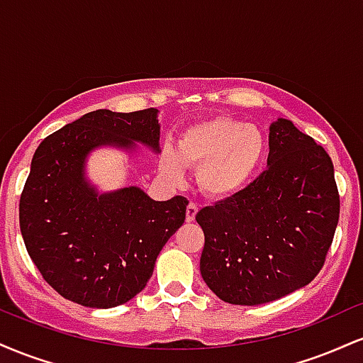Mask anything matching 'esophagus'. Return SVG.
Masks as SVG:
<instances>
[{"label": "esophagus", "mask_w": 363, "mask_h": 363, "mask_svg": "<svg viewBox=\"0 0 363 363\" xmlns=\"http://www.w3.org/2000/svg\"><path fill=\"white\" fill-rule=\"evenodd\" d=\"M198 210H199V206L193 201L187 205V208H186V220H187V222H193V220L196 218V213H198Z\"/></svg>", "instance_id": "1"}]
</instances>
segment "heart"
<instances>
[{"instance_id": "1", "label": "heart", "mask_w": 363, "mask_h": 363, "mask_svg": "<svg viewBox=\"0 0 363 363\" xmlns=\"http://www.w3.org/2000/svg\"><path fill=\"white\" fill-rule=\"evenodd\" d=\"M264 157L259 129L230 116H215L186 128L177 148L165 150L160 167L172 181H181L184 167L198 169L199 189L211 198H227L252 181Z\"/></svg>"}]
</instances>
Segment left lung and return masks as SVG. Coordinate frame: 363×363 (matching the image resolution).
I'll list each match as a JSON object with an SVG mask.
<instances>
[{"mask_svg": "<svg viewBox=\"0 0 363 363\" xmlns=\"http://www.w3.org/2000/svg\"><path fill=\"white\" fill-rule=\"evenodd\" d=\"M340 218L331 157L289 119L269 128L268 169L232 198L198 211L199 269L216 297L257 306L315 278Z\"/></svg>", "mask_w": 363, "mask_h": 363, "instance_id": "8db88e82", "label": "left lung"}]
</instances>
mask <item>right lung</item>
Returning <instances> with one entry per match:
<instances>
[{
  "label": "right lung",
  "mask_w": 363,
  "mask_h": 363,
  "mask_svg": "<svg viewBox=\"0 0 363 363\" xmlns=\"http://www.w3.org/2000/svg\"><path fill=\"white\" fill-rule=\"evenodd\" d=\"M157 109H99L43 140L20 196V232L28 256L61 297L109 309L135 297L158 252L184 223L187 199L153 201L138 187L99 196L83 164L99 145L158 152Z\"/></svg>",
  "instance_id": "obj_1"
}]
</instances>
